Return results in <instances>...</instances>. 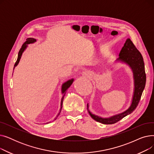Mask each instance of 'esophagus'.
Segmentation results:
<instances>
[{
	"label": "esophagus",
	"mask_w": 154,
	"mask_h": 154,
	"mask_svg": "<svg viewBox=\"0 0 154 154\" xmlns=\"http://www.w3.org/2000/svg\"><path fill=\"white\" fill-rule=\"evenodd\" d=\"M82 75L85 77H89L91 76V73L88 72V71H84L82 72Z\"/></svg>",
	"instance_id": "obj_1"
}]
</instances>
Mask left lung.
<instances>
[{"label":"left lung","instance_id":"8db88e82","mask_svg":"<svg viewBox=\"0 0 154 154\" xmlns=\"http://www.w3.org/2000/svg\"><path fill=\"white\" fill-rule=\"evenodd\" d=\"M117 60L128 64L132 70L134 79V92L132 102L131 106L127 110L109 118H102L92 114L88 109V104H87V110L91 117L97 122L103 124H115L133 112L138 106L146 83V74L145 72L143 57L130 38L127 39L124 47L119 53V57Z\"/></svg>","mask_w":154,"mask_h":154}]
</instances>
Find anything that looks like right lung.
<instances>
[{
	"instance_id": "right-lung-1",
	"label": "right lung",
	"mask_w": 154,
	"mask_h": 154,
	"mask_svg": "<svg viewBox=\"0 0 154 154\" xmlns=\"http://www.w3.org/2000/svg\"><path fill=\"white\" fill-rule=\"evenodd\" d=\"M36 41V40L35 39V38H27L26 39V41L23 43V44L22 45V47L20 48V51H19V54H18V57H17V61L15 62V65H14V68H15V67H16L18 65V63H19V61H20V58H21V56H22V53L23 52V51H25V49L26 48H27V45L28 44H32V43H34V42H35ZM73 81H74V79H71V80H68V81H67L66 82H65V83H63V84H62V93L63 94V97H62V100H61V104H60V112H59V113L58 114V115L57 116V117H56V118H55V120L57 118V117L59 116V114H60V112H61V110H62V103H63V98H64V96H65V95H66V91H67V90L68 89V88L70 87V85H72V82H73ZM49 123V122H48Z\"/></svg>"
}]
</instances>
